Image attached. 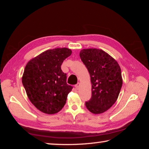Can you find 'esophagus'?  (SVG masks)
Wrapping results in <instances>:
<instances>
[{
    "label": "esophagus",
    "instance_id": "obj_1",
    "mask_svg": "<svg viewBox=\"0 0 149 149\" xmlns=\"http://www.w3.org/2000/svg\"><path fill=\"white\" fill-rule=\"evenodd\" d=\"M79 85H80V84H79V83H77V84L75 85V89H79Z\"/></svg>",
    "mask_w": 149,
    "mask_h": 149
}]
</instances>
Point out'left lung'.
I'll return each instance as SVG.
<instances>
[{
    "instance_id": "1",
    "label": "left lung",
    "mask_w": 149,
    "mask_h": 149,
    "mask_svg": "<svg viewBox=\"0 0 149 149\" xmlns=\"http://www.w3.org/2000/svg\"><path fill=\"white\" fill-rule=\"evenodd\" d=\"M81 60L89 71L91 81V98L85 102L93 114H101L116 101L122 86L121 69L118 62L102 50H81Z\"/></svg>"
}]
</instances>
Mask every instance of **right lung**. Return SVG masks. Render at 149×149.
<instances>
[{"label": "right lung", "instance_id": "obj_1", "mask_svg": "<svg viewBox=\"0 0 149 149\" xmlns=\"http://www.w3.org/2000/svg\"><path fill=\"white\" fill-rule=\"evenodd\" d=\"M71 54L67 48L47 50L30 60L25 68L22 84L27 97L45 114L58 112L73 89L67 84L66 74L61 70L63 61Z\"/></svg>", "mask_w": 149, "mask_h": 149}]
</instances>
